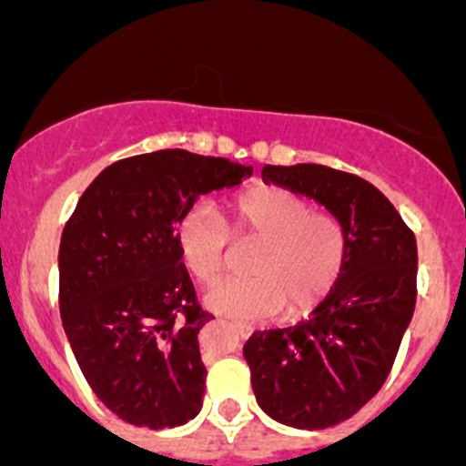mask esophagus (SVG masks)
Returning <instances> with one entry per match:
<instances>
[{
  "instance_id": "esophagus-1",
  "label": "esophagus",
  "mask_w": 466,
  "mask_h": 466,
  "mask_svg": "<svg viewBox=\"0 0 466 466\" xmlns=\"http://www.w3.org/2000/svg\"><path fill=\"white\" fill-rule=\"evenodd\" d=\"M232 329L238 333V336L243 338V340H246V338H250L252 331H255V329H252L250 324H243V322H232Z\"/></svg>"
}]
</instances>
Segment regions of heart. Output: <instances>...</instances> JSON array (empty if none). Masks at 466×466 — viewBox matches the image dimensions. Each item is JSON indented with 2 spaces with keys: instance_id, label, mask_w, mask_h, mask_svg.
<instances>
[{
  "instance_id": "1",
  "label": "heart",
  "mask_w": 466,
  "mask_h": 466,
  "mask_svg": "<svg viewBox=\"0 0 466 466\" xmlns=\"http://www.w3.org/2000/svg\"><path fill=\"white\" fill-rule=\"evenodd\" d=\"M234 234L261 238L250 261V279H225L205 290L216 313L266 320L281 307L302 316L333 289L347 257L342 225L284 187H252L232 203ZM229 229L207 203H196L177 223V250L198 281H214L225 268Z\"/></svg>"
}]
</instances>
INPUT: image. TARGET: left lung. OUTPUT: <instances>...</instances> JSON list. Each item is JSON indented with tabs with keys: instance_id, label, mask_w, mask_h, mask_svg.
Masks as SVG:
<instances>
[{
	"instance_id": "1",
	"label": "left lung",
	"mask_w": 466,
	"mask_h": 466,
	"mask_svg": "<svg viewBox=\"0 0 466 466\" xmlns=\"http://www.w3.org/2000/svg\"><path fill=\"white\" fill-rule=\"evenodd\" d=\"M261 180L316 200L345 229V266L309 320L252 333L243 347L268 417L329 429L356 415L392 370L415 313V234L377 187L351 173L266 164Z\"/></svg>"
}]
</instances>
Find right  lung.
<instances>
[{
	"instance_id": "obj_1",
	"label": "right lung",
	"mask_w": 466,
	"mask_h": 466,
	"mask_svg": "<svg viewBox=\"0 0 466 466\" xmlns=\"http://www.w3.org/2000/svg\"><path fill=\"white\" fill-rule=\"evenodd\" d=\"M252 167L173 148L103 168L60 238V318L89 388L119 420L162 431L203 408L207 370L176 228L200 196Z\"/></svg>"
}]
</instances>
